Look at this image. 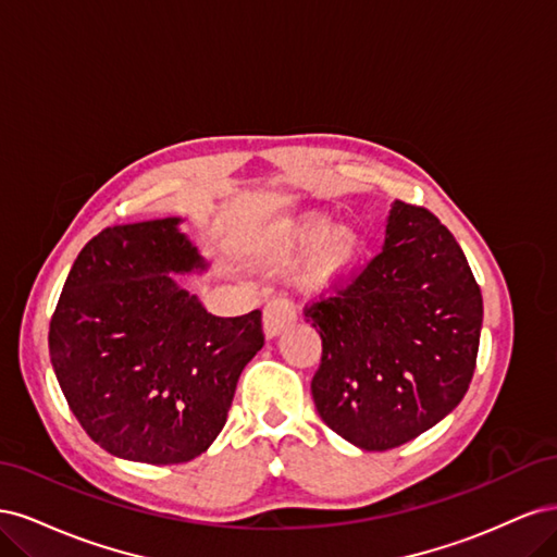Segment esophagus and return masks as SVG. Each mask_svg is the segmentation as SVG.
I'll use <instances>...</instances> for the list:
<instances>
[{
	"label": "esophagus",
	"instance_id": "34e87169",
	"mask_svg": "<svg viewBox=\"0 0 557 557\" xmlns=\"http://www.w3.org/2000/svg\"><path fill=\"white\" fill-rule=\"evenodd\" d=\"M297 320L293 301H288L285 297H276L269 301L262 313V330L267 339H274L281 332L288 330Z\"/></svg>",
	"mask_w": 557,
	"mask_h": 557
}]
</instances>
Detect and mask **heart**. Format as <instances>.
I'll list each match as a JSON object with an SVG mask.
<instances>
[{
    "label": "heart",
    "mask_w": 557,
    "mask_h": 557,
    "mask_svg": "<svg viewBox=\"0 0 557 557\" xmlns=\"http://www.w3.org/2000/svg\"><path fill=\"white\" fill-rule=\"evenodd\" d=\"M264 246L281 262L301 258V285L327 293L358 272L367 239L356 223H332L330 213L307 211L269 230Z\"/></svg>",
    "instance_id": "heart-1"
}]
</instances>
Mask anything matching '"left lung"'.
Wrapping results in <instances>:
<instances>
[{
	"instance_id": "left-lung-1",
	"label": "left lung",
	"mask_w": 557,
	"mask_h": 557,
	"mask_svg": "<svg viewBox=\"0 0 557 557\" xmlns=\"http://www.w3.org/2000/svg\"><path fill=\"white\" fill-rule=\"evenodd\" d=\"M323 339L318 416L352 446L387 450L434 428L474 376L483 299L453 234L393 201L379 256L305 311Z\"/></svg>"
}]
</instances>
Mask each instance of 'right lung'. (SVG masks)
<instances>
[{
    "label": "right lung",
    "mask_w": 557,
    "mask_h": 557,
    "mask_svg": "<svg viewBox=\"0 0 557 557\" xmlns=\"http://www.w3.org/2000/svg\"><path fill=\"white\" fill-rule=\"evenodd\" d=\"M162 218L99 232L78 252L50 320L53 372L72 413L115 458L188 462L221 434L262 313L221 318L174 274L207 260Z\"/></svg>",
    "instance_id": "right-lung-1"
}]
</instances>
